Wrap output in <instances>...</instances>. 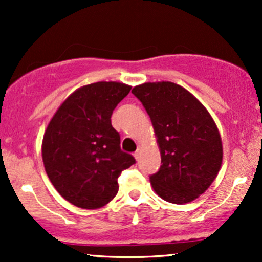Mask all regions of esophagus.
I'll return each mask as SVG.
<instances>
[{
  "mask_svg": "<svg viewBox=\"0 0 262 262\" xmlns=\"http://www.w3.org/2000/svg\"><path fill=\"white\" fill-rule=\"evenodd\" d=\"M140 151H141L140 148H138L137 151L134 152V158H135V160H137V161L139 160V158H140Z\"/></svg>",
  "mask_w": 262,
  "mask_h": 262,
  "instance_id": "esophagus-1",
  "label": "esophagus"
}]
</instances>
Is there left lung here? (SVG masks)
Here are the masks:
<instances>
[{"label":"left lung","instance_id":"8db88e82","mask_svg":"<svg viewBox=\"0 0 262 262\" xmlns=\"http://www.w3.org/2000/svg\"><path fill=\"white\" fill-rule=\"evenodd\" d=\"M132 93L143 103L161 154L150 176L155 193L170 203L192 202L207 191L223 160L219 130L207 108L177 83L145 82Z\"/></svg>","mask_w":262,"mask_h":262}]
</instances>
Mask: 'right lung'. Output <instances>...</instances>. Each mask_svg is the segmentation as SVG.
I'll list each match as a JSON object with an SVG mask.
<instances>
[{"mask_svg":"<svg viewBox=\"0 0 262 262\" xmlns=\"http://www.w3.org/2000/svg\"><path fill=\"white\" fill-rule=\"evenodd\" d=\"M132 86L100 81L77 89L49 122L41 156L50 182L68 202L83 209L106 206L118 192V177L135 162L121 150L111 116Z\"/></svg>","mask_w":262,"mask_h":262,"instance_id":"add662e5","label":"right lung"}]
</instances>
